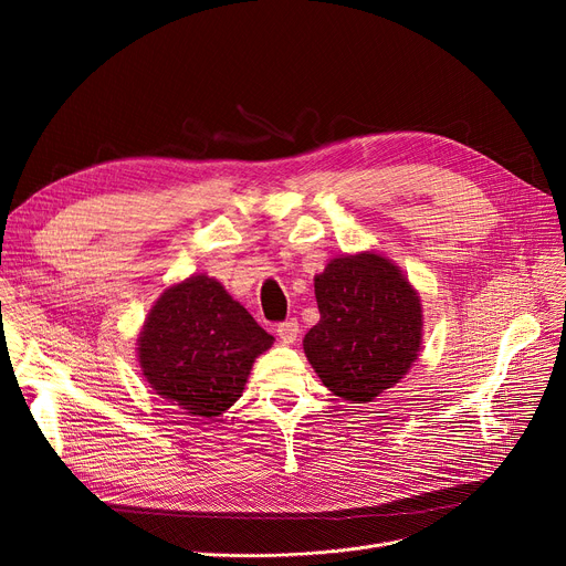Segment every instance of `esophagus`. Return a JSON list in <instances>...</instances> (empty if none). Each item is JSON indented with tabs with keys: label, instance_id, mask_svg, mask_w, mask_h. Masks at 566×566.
Masks as SVG:
<instances>
[{
	"label": "esophagus",
	"instance_id": "1",
	"mask_svg": "<svg viewBox=\"0 0 566 566\" xmlns=\"http://www.w3.org/2000/svg\"><path fill=\"white\" fill-rule=\"evenodd\" d=\"M298 333H301V325L295 318H286V321L277 323V337L282 339V344H293L295 339H298Z\"/></svg>",
	"mask_w": 566,
	"mask_h": 566
}]
</instances>
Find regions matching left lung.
Returning <instances> with one entry per match:
<instances>
[{
    "label": "left lung",
    "mask_w": 566,
    "mask_h": 566,
    "mask_svg": "<svg viewBox=\"0 0 566 566\" xmlns=\"http://www.w3.org/2000/svg\"><path fill=\"white\" fill-rule=\"evenodd\" d=\"M321 321L303 348L333 395L369 403L418 360L422 303L390 259L376 252L333 259L314 277Z\"/></svg>",
    "instance_id": "obj_1"
}]
</instances>
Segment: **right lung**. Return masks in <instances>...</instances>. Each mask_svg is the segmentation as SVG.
Here are the masks:
<instances>
[{
  "instance_id": "add662e5",
  "label": "right lung",
  "mask_w": 566,
  "mask_h": 566,
  "mask_svg": "<svg viewBox=\"0 0 566 566\" xmlns=\"http://www.w3.org/2000/svg\"><path fill=\"white\" fill-rule=\"evenodd\" d=\"M273 342L218 280L192 275L165 289L148 312L137 360L156 395L213 420L243 395L254 360Z\"/></svg>"
}]
</instances>
